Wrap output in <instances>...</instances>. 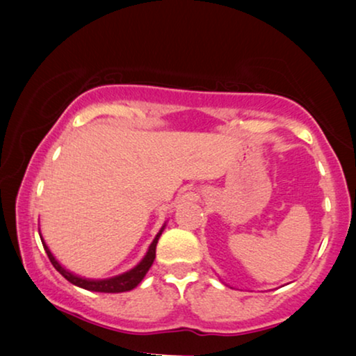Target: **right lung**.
<instances>
[{
  "instance_id": "add662e5",
  "label": "right lung",
  "mask_w": 356,
  "mask_h": 356,
  "mask_svg": "<svg viewBox=\"0 0 356 356\" xmlns=\"http://www.w3.org/2000/svg\"><path fill=\"white\" fill-rule=\"evenodd\" d=\"M165 227H167V222L163 223L157 235H155L154 241L150 243L147 252H145V256L139 261L138 266H134L133 269L123 272V274L110 277V279H86V277L72 274L71 270H67L66 267H63L60 262L56 261V257L53 256L50 248L47 246L45 240H43L42 233H40V240H42V245H43V248H45V252H47L48 259H50V262L53 264V267H55V269L60 272V274L65 277L67 282H71L72 285L81 286V289L89 290V291H99V293H123V291H129V290L136 289V286L143 282L145 274H147V270L150 269V266L154 264L155 248H157L159 238H160V235H162V232L165 230Z\"/></svg>"
}]
</instances>
